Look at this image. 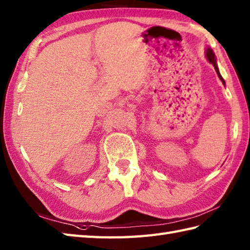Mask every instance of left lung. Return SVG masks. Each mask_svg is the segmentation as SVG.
Returning a JSON list of instances; mask_svg holds the SVG:
<instances>
[{
    "instance_id": "left-lung-1",
    "label": "left lung",
    "mask_w": 250,
    "mask_h": 250,
    "mask_svg": "<svg viewBox=\"0 0 250 250\" xmlns=\"http://www.w3.org/2000/svg\"><path fill=\"white\" fill-rule=\"evenodd\" d=\"M205 55H207V59H208V62L214 66V68H215V70H216V73H217V75H218V77H219V79H220L221 81H223L224 85H225V80H224L223 77H221V75H220V73H219V70H218L217 62H216V57H215V54H214V52H213V50L210 49V48H208V49H207V52H205Z\"/></svg>"
}]
</instances>
